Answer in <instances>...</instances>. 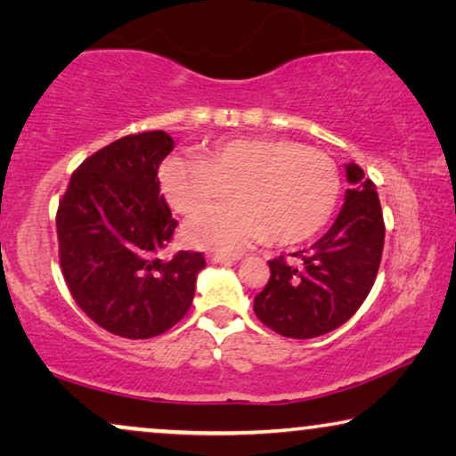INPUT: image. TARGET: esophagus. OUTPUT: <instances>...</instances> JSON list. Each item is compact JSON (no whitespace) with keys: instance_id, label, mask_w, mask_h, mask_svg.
Segmentation results:
<instances>
[{"instance_id":"obj_1","label":"esophagus","mask_w":456,"mask_h":456,"mask_svg":"<svg viewBox=\"0 0 456 456\" xmlns=\"http://www.w3.org/2000/svg\"><path fill=\"white\" fill-rule=\"evenodd\" d=\"M240 257H230V255H222V253H209L208 255V261L209 264H234V261H239Z\"/></svg>"}]
</instances>
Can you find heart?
Instances as JSON below:
<instances>
[{"instance_id":"b5f03b06","label":"heart","mask_w":456,"mask_h":456,"mask_svg":"<svg viewBox=\"0 0 456 456\" xmlns=\"http://www.w3.org/2000/svg\"><path fill=\"white\" fill-rule=\"evenodd\" d=\"M161 189L180 214H197L184 234L191 245L222 253L272 240L298 245L320 232L340 199V174L330 155L284 139L217 142L203 159L176 155L161 166Z\"/></svg>"}]
</instances>
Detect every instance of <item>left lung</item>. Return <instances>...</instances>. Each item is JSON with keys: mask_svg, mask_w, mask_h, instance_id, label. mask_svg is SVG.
Segmentation results:
<instances>
[{"mask_svg": "<svg viewBox=\"0 0 456 456\" xmlns=\"http://www.w3.org/2000/svg\"><path fill=\"white\" fill-rule=\"evenodd\" d=\"M348 189L338 217L307 251L267 261L270 282L255 297V315L286 338H315L351 320L376 282L384 217L376 184L346 164Z\"/></svg>", "mask_w": 456, "mask_h": 456, "instance_id": "obj_1", "label": "left lung"}]
</instances>
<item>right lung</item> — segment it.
Listing matches in <instances>:
<instances>
[{"mask_svg":"<svg viewBox=\"0 0 456 456\" xmlns=\"http://www.w3.org/2000/svg\"><path fill=\"white\" fill-rule=\"evenodd\" d=\"M172 149L164 130L110 142L72 174L55 216L60 265L74 301L122 338H151L176 326L205 267L201 253L158 257L176 230L158 180Z\"/></svg>","mask_w":456,"mask_h":456,"instance_id":"obj_1","label":"right lung"}]
</instances>
